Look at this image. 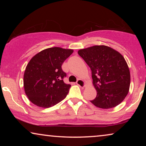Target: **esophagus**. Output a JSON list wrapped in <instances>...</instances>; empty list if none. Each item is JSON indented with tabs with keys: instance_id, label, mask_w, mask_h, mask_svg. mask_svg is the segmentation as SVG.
I'll return each instance as SVG.
<instances>
[{
	"instance_id": "esophagus-1",
	"label": "esophagus",
	"mask_w": 146,
	"mask_h": 146,
	"mask_svg": "<svg viewBox=\"0 0 146 146\" xmlns=\"http://www.w3.org/2000/svg\"><path fill=\"white\" fill-rule=\"evenodd\" d=\"M76 84H77V85H78L80 87L84 88L86 86V83H85V82L83 80H81V79L78 80V81L76 82Z\"/></svg>"
}]
</instances>
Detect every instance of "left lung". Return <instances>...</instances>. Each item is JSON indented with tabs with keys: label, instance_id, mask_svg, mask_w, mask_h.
Instances as JSON below:
<instances>
[{
	"label": "left lung",
	"instance_id": "1",
	"mask_svg": "<svg viewBox=\"0 0 146 146\" xmlns=\"http://www.w3.org/2000/svg\"><path fill=\"white\" fill-rule=\"evenodd\" d=\"M78 53L92 70L97 96L91 102L102 109L119 105L126 97L130 86V72L123 56L104 45L80 49Z\"/></svg>",
	"mask_w": 146,
	"mask_h": 146
}]
</instances>
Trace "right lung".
I'll list each match as a JSON object with an SVG mask.
<instances>
[{"mask_svg":"<svg viewBox=\"0 0 146 146\" xmlns=\"http://www.w3.org/2000/svg\"><path fill=\"white\" fill-rule=\"evenodd\" d=\"M74 50L60 47L43 50L31 59L24 74V88L29 100L37 106L50 108L66 97L70 84L62 65Z\"/></svg>","mask_w":146,"mask_h":146,"instance_id":"right-lung-1","label":"right lung"}]
</instances>
